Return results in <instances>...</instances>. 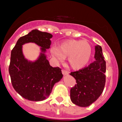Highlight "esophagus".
Wrapping results in <instances>:
<instances>
[{"label":"esophagus","mask_w":122,"mask_h":122,"mask_svg":"<svg viewBox=\"0 0 122 122\" xmlns=\"http://www.w3.org/2000/svg\"><path fill=\"white\" fill-rule=\"evenodd\" d=\"M62 73L64 76H67L68 75V72L65 70H62Z\"/></svg>","instance_id":"1"}]
</instances>
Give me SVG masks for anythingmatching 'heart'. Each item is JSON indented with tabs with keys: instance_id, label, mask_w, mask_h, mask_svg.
<instances>
[{
	"instance_id": "b5f03b06",
	"label": "heart",
	"mask_w": 122,
	"mask_h": 122,
	"mask_svg": "<svg viewBox=\"0 0 122 122\" xmlns=\"http://www.w3.org/2000/svg\"><path fill=\"white\" fill-rule=\"evenodd\" d=\"M51 52L54 58L60 62L67 57L71 68L78 70L88 63L92 57V48L86 41L71 39L60 44L58 48H52Z\"/></svg>"
}]
</instances>
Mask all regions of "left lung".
Instances as JSON below:
<instances>
[{
	"mask_svg": "<svg viewBox=\"0 0 122 122\" xmlns=\"http://www.w3.org/2000/svg\"><path fill=\"white\" fill-rule=\"evenodd\" d=\"M95 61L88 67L70 73L76 79L77 84L70 90V98L74 104L87 107L100 96L106 83V61L102 48L95 46Z\"/></svg>",
	"mask_w": 122,
	"mask_h": 122,
	"instance_id": "8db88e82",
	"label": "left lung"
}]
</instances>
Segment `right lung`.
Listing matches in <instances>:
<instances>
[{"mask_svg":"<svg viewBox=\"0 0 122 122\" xmlns=\"http://www.w3.org/2000/svg\"><path fill=\"white\" fill-rule=\"evenodd\" d=\"M52 35L34 29L17 41L11 52L9 72L11 82L16 92L25 99L42 101L52 92L54 84L63 77L61 69L52 67L45 52L50 48ZM34 42L41 47V52L34 62L28 61L23 54L22 45Z\"/></svg>","mask_w":122,"mask_h":122,"instance_id":"1","label":"right lung"}]
</instances>
